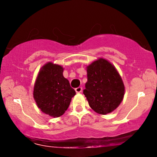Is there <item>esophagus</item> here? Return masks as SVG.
Returning a JSON list of instances; mask_svg holds the SVG:
<instances>
[{"mask_svg":"<svg viewBox=\"0 0 157 157\" xmlns=\"http://www.w3.org/2000/svg\"><path fill=\"white\" fill-rule=\"evenodd\" d=\"M82 88L78 87V88H77V89H75V91H76L77 93H80V92H82Z\"/></svg>","mask_w":157,"mask_h":157,"instance_id":"1","label":"esophagus"}]
</instances>
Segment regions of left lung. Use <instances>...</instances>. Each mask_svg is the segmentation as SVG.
<instances>
[{"label": "left lung", "mask_w": 157, "mask_h": 157, "mask_svg": "<svg viewBox=\"0 0 157 157\" xmlns=\"http://www.w3.org/2000/svg\"><path fill=\"white\" fill-rule=\"evenodd\" d=\"M88 81L83 94L95 112L105 115L120 105L125 86L115 66L105 59L93 61L86 66Z\"/></svg>", "instance_id": "8db88e82"}]
</instances>
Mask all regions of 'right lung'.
Here are the masks:
<instances>
[{
    "label": "right lung",
    "mask_w": 157,
    "mask_h": 157,
    "mask_svg": "<svg viewBox=\"0 0 157 157\" xmlns=\"http://www.w3.org/2000/svg\"><path fill=\"white\" fill-rule=\"evenodd\" d=\"M64 68L52 62L41 67L35 85L33 97L42 112L52 117L62 116L76 92L63 75Z\"/></svg>",
    "instance_id": "obj_1"
}]
</instances>
